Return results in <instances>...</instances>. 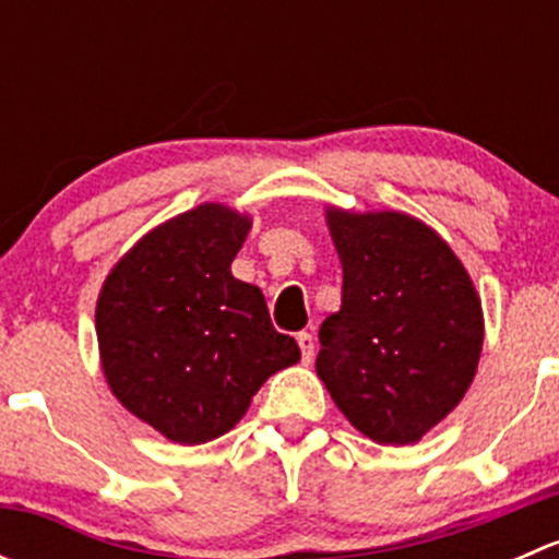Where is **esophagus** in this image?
<instances>
[{"instance_id":"1","label":"esophagus","mask_w":559,"mask_h":559,"mask_svg":"<svg viewBox=\"0 0 559 559\" xmlns=\"http://www.w3.org/2000/svg\"><path fill=\"white\" fill-rule=\"evenodd\" d=\"M297 346H300L302 362H311L313 359V335L311 332H297Z\"/></svg>"}]
</instances>
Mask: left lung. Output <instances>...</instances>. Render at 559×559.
I'll list each match as a JSON object with an SVG mask.
<instances>
[{
  "label": "left lung",
  "instance_id": "1",
  "mask_svg": "<svg viewBox=\"0 0 559 559\" xmlns=\"http://www.w3.org/2000/svg\"><path fill=\"white\" fill-rule=\"evenodd\" d=\"M326 227L343 264V300L319 330L316 373L370 441L416 443L476 376V286L447 240L414 216L326 207Z\"/></svg>",
  "mask_w": 559,
  "mask_h": 559
}]
</instances>
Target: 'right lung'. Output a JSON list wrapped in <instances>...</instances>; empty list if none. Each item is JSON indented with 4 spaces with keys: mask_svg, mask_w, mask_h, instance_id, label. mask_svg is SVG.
<instances>
[{
    "mask_svg": "<svg viewBox=\"0 0 559 559\" xmlns=\"http://www.w3.org/2000/svg\"><path fill=\"white\" fill-rule=\"evenodd\" d=\"M251 218L205 202L138 240L105 278L97 341L118 403L183 447L233 430L259 386L300 359L259 286L233 275Z\"/></svg>",
    "mask_w": 559,
    "mask_h": 559,
    "instance_id": "add662e5",
    "label": "right lung"
}]
</instances>
